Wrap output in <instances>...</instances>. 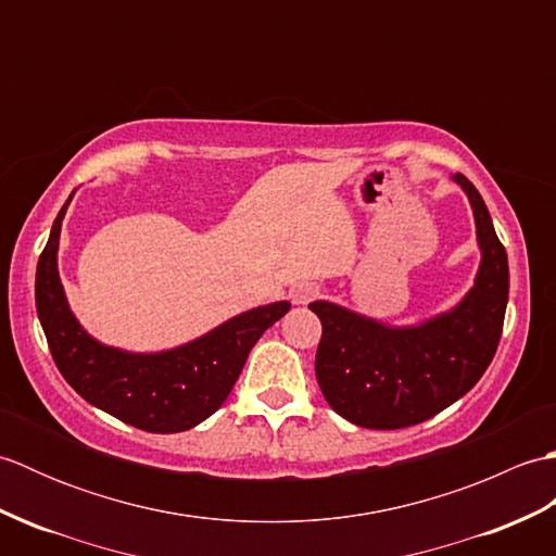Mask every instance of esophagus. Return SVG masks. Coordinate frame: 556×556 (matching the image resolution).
<instances>
[{"instance_id":"1","label":"esophagus","mask_w":556,"mask_h":556,"mask_svg":"<svg viewBox=\"0 0 556 556\" xmlns=\"http://www.w3.org/2000/svg\"><path fill=\"white\" fill-rule=\"evenodd\" d=\"M317 296H320V287L313 285V281H305V285H299V287L291 289V301L299 303V305L311 303Z\"/></svg>"}]
</instances>
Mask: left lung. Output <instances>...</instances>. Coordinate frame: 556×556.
Returning <instances> with one entry per match:
<instances>
[{"mask_svg": "<svg viewBox=\"0 0 556 556\" xmlns=\"http://www.w3.org/2000/svg\"><path fill=\"white\" fill-rule=\"evenodd\" d=\"M454 179L473 205L482 248L476 287L458 308L420 327L394 329L334 303H311L323 323L317 384L327 404L361 428L399 430L437 416L476 387L497 353L509 260L478 188L464 174Z\"/></svg>", "mask_w": 556, "mask_h": 556, "instance_id": "left-lung-1", "label": "left lung"}]
</instances>
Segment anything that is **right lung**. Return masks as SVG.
Wrapping results in <instances>:
<instances>
[{"label":"right lung","instance_id":"right-lung-1","mask_svg":"<svg viewBox=\"0 0 556 556\" xmlns=\"http://www.w3.org/2000/svg\"><path fill=\"white\" fill-rule=\"evenodd\" d=\"M66 205L59 210L35 271V308L59 372L88 404L138 430H191L227 401L255 341L289 313L291 303L248 311L174 351L143 356L102 346L83 332L59 281L56 248Z\"/></svg>","mask_w":556,"mask_h":556}]
</instances>
